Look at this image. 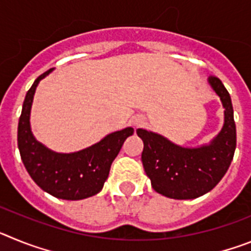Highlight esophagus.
Segmentation results:
<instances>
[{"label": "esophagus", "instance_id": "esophagus-1", "mask_svg": "<svg viewBox=\"0 0 251 251\" xmlns=\"http://www.w3.org/2000/svg\"><path fill=\"white\" fill-rule=\"evenodd\" d=\"M142 124H145V119L142 118V117H136V118L133 119V126H136V127H139Z\"/></svg>", "mask_w": 251, "mask_h": 251}]
</instances>
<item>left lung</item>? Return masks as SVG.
I'll use <instances>...</instances> for the list:
<instances>
[{"label": "left lung", "instance_id": "1", "mask_svg": "<svg viewBox=\"0 0 251 251\" xmlns=\"http://www.w3.org/2000/svg\"><path fill=\"white\" fill-rule=\"evenodd\" d=\"M224 108V126L211 141L197 147H183L162 134L138 128L143 141L142 163L152 188L175 200H192L211 191L220 182L234 157L236 127L231 98L216 76L207 79Z\"/></svg>", "mask_w": 251, "mask_h": 251}]
</instances>
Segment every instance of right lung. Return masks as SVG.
Wrapping results in <instances>:
<instances>
[{
  "mask_svg": "<svg viewBox=\"0 0 251 251\" xmlns=\"http://www.w3.org/2000/svg\"><path fill=\"white\" fill-rule=\"evenodd\" d=\"M52 70L40 75L26 94L17 128V145L24 166L41 190L63 200H83L101 191L113 161L134 129L127 127L117 130L95 145L72 153L55 152L43 145L31 130V106L37 85Z\"/></svg>",
  "mask_w": 251,
  "mask_h": 251,
  "instance_id": "add662e5",
  "label": "right lung"
}]
</instances>
